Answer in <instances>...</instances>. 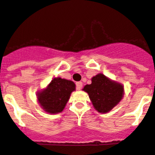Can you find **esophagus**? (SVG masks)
I'll return each instance as SVG.
<instances>
[{
    "instance_id": "esophagus-1",
    "label": "esophagus",
    "mask_w": 155,
    "mask_h": 155,
    "mask_svg": "<svg viewBox=\"0 0 155 155\" xmlns=\"http://www.w3.org/2000/svg\"><path fill=\"white\" fill-rule=\"evenodd\" d=\"M76 88H77L78 90L82 89V82H76Z\"/></svg>"
}]
</instances>
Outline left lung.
I'll return each mask as SVG.
<instances>
[{"label": "left lung", "instance_id": "8db88e82", "mask_svg": "<svg viewBox=\"0 0 155 155\" xmlns=\"http://www.w3.org/2000/svg\"><path fill=\"white\" fill-rule=\"evenodd\" d=\"M97 112L106 114L118 104L124 94V85L102 73L91 78V83L83 88Z\"/></svg>", "mask_w": 155, "mask_h": 155}]
</instances>
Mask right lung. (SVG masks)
Returning <instances> with one entry per match:
<instances>
[{
  "label": "right lung",
  "mask_w": 155,
  "mask_h": 155,
  "mask_svg": "<svg viewBox=\"0 0 155 155\" xmlns=\"http://www.w3.org/2000/svg\"><path fill=\"white\" fill-rule=\"evenodd\" d=\"M76 90V85L71 80L61 77L54 78L45 88L37 92V100L45 112L55 114L62 112Z\"/></svg>",
  "instance_id": "1"
}]
</instances>
